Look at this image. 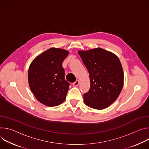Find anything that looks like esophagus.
Listing matches in <instances>:
<instances>
[{
  "label": "esophagus",
  "instance_id": "1",
  "mask_svg": "<svg viewBox=\"0 0 149 149\" xmlns=\"http://www.w3.org/2000/svg\"><path fill=\"white\" fill-rule=\"evenodd\" d=\"M73 85L74 86H77L79 85V80H76V81L74 82Z\"/></svg>",
  "mask_w": 149,
  "mask_h": 149
}]
</instances>
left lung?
<instances>
[{
  "label": "left lung",
  "mask_w": 149,
  "mask_h": 149,
  "mask_svg": "<svg viewBox=\"0 0 149 149\" xmlns=\"http://www.w3.org/2000/svg\"><path fill=\"white\" fill-rule=\"evenodd\" d=\"M78 53L90 77V89L84 95L85 104L97 109L108 107L117 100L124 84V73L118 57L101 48Z\"/></svg>",
  "instance_id": "1"
}]
</instances>
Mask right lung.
<instances>
[{
	"mask_svg": "<svg viewBox=\"0 0 149 149\" xmlns=\"http://www.w3.org/2000/svg\"><path fill=\"white\" fill-rule=\"evenodd\" d=\"M68 54L61 48H49L29 65L30 89L37 100L47 106H57L65 100L70 83L64 79L62 63Z\"/></svg>",
	"mask_w": 149,
	"mask_h": 149,
	"instance_id": "1",
	"label": "right lung"
}]
</instances>
